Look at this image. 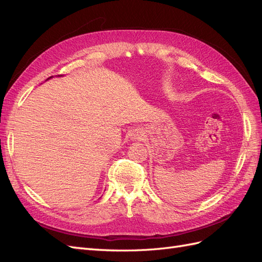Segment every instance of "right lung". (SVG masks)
<instances>
[{
    "mask_svg": "<svg viewBox=\"0 0 262 262\" xmlns=\"http://www.w3.org/2000/svg\"><path fill=\"white\" fill-rule=\"evenodd\" d=\"M50 77H51V76H50Z\"/></svg>",
    "mask_w": 262,
    "mask_h": 262,
    "instance_id": "right-lung-1",
    "label": "right lung"
}]
</instances>
